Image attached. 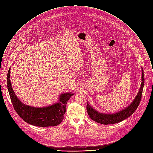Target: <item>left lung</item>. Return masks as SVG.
Here are the masks:
<instances>
[{
    "mask_svg": "<svg viewBox=\"0 0 153 153\" xmlns=\"http://www.w3.org/2000/svg\"><path fill=\"white\" fill-rule=\"evenodd\" d=\"M142 77H141V87L140 88L139 92H138L136 97L134 100V101L131 102L127 107L126 108L117 112V113L114 114H103L98 112L95 109H94L89 104L87 103V110L88 114L89 117L94 121L104 124H112L120 123L124 120L127 118L130 117L131 115L134 112V111L137 109L138 107L142 97L143 89L144 87V71L142 68Z\"/></svg>",
    "mask_w": 153,
    "mask_h": 153,
    "instance_id": "left-lung-1",
    "label": "left lung"
}]
</instances>
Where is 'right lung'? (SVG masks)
Masks as SVG:
<instances>
[{
    "instance_id": "1",
    "label": "right lung",
    "mask_w": 153,
    "mask_h": 153,
    "mask_svg": "<svg viewBox=\"0 0 153 153\" xmlns=\"http://www.w3.org/2000/svg\"><path fill=\"white\" fill-rule=\"evenodd\" d=\"M10 68L7 75V85L10 98L18 114L29 124L37 127H53L59 124L64 118L66 104L74 93H64L59 97V102L42 108L30 107L23 104L15 95L10 80Z\"/></svg>"
}]
</instances>
